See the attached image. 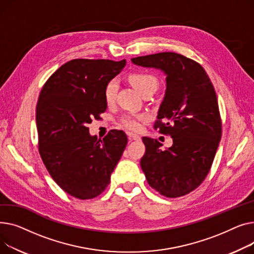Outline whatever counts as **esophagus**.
<instances>
[{
    "mask_svg": "<svg viewBox=\"0 0 254 254\" xmlns=\"http://www.w3.org/2000/svg\"><path fill=\"white\" fill-rule=\"evenodd\" d=\"M127 135L129 137L130 140H136V141H139L141 140V137L139 135H137V134H134V133H131V132H128Z\"/></svg>",
    "mask_w": 254,
    "mask_h": 254,
    "instance_id": "esophagus-1",
    "label": "esophagus"
}]
</instances>
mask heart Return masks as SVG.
Wrapping results in <instances>:
<instances>
[{
    "instance_id": "1",
    "label": "heart",
    "mask_w": 254,
    "mask_h": 254,
    "mask_svg": "<svg viewBox=\"0 0 254 254\" xmlns=\"http://www.w3.org/2000/svg\"><path fill=\"white\" fill-rule=\"evenodd\" d=\"M129 80L133 87L141 94L155 93L159 88V80L155 74L146 71L132 72L129 76ZM118 91V83L116 80H111L104 87V100L107 103H113L116 99ZM143 116L125 115L121 118V124L130 130H138L140 128V121Z\"/></svg>"
}]
</instances>
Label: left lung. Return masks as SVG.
Instances as JSON below:
<instances>
[{
	"instance_id": "obj_1",
	"label": "left lung",
	"mask_w": 254,
	"mask_h": 254,
	"mask_svg": "<svg viewBox=\"0 0 254 254\" xmlns=\"http://www.w3.org/2000/svg\"><path fill=\"white\" fill-rule=\"evenodd\" d=\"M131 61L165 72L166 92L154 128L173 139L172 146L163 151L157 139L142 137L141 169L147 184L161 195L185 196L205 180L221 138L214 87L201 64L182 54L162 52Z\"/></svg>"
}]
</instances>
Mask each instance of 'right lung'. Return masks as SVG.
<instances>
[{
    "mask_svg": "<svg viewBox=\"0 0 254 254\" xmlns=\"http://www.w3.org/2000/svg\"><path fill=\"white\" fill-rule=\"evenodd\" d=\"M125 64V59H72L41 90L36 109L39 153L53 181L77 199H93L107 189L126 147L122 130H111L100 140L88 128L106 112L104 87Z\"/></svg>",
    "mask_w": 254,
    "mask_h": 254,
    "instance_id": "add662e5",
    "label": "right lung"
}]
</instances>
